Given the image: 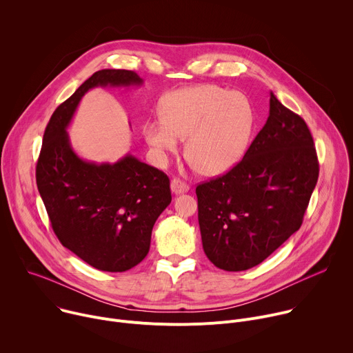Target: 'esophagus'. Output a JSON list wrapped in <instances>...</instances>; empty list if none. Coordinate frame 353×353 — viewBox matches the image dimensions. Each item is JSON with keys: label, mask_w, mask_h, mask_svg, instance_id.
<instances>
[{"label": "esophagus", "mask_w": 353, "mask_h": 353, "mask_svg": "<svg viewBox=\"0 0 353 353\" xmlns=\"http://www.w3.org/2000/svg\"><path fill=\"white\" fill-rule=\"evenodd\" d=\"M170 188H172L173 194H183V192H187L190 187L187 183L181 181L180 179H173L170 183Z\"/></svg>", "instance_id": "obj_1"}]
</instances>
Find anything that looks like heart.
Segmentation results:
<instances>
[{
  "label": "heart",
  "mask_w": 353,
  "mask_h": 353,
  "mask_svg": "<svg viewBox=\"0 0 353 353\" xmlns=\"http://www.w3.org/2000/svg\"><path fill=\"white\" fill-rule=\"evenodd\" d=\"M163 123L143 127L146 142L159 157L176 152L185 139V157L203 174H221L245 155L254 132L248 100L216 85H199L169 94L162 103Z\"/></svg>",
  "instance_id": "b5f03b06"
}]
</instances>
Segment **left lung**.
I'll use <instances>...</instances> for the list:
<instances>
[{
  "label": "left lung",
  "instance_id": "1",
  "mask_svg": "<svg viewBox=\"0 0 353 353\" xmlns=\"http://www.w3.org/2000/svg\"><path fill=\"white\" fill-rule=\"evenodd\" d=\"M319 170L306 121L271 92L268 120L243 159L195 188L208 260L225 271L263 263L301 226Z\"/></svg>",
  "mask_w": 353,
  "mask_h": 353
}]
</instances>
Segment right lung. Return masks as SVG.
Masks as SVG:
<instances>
[{
	"label": "right lung",
	"instance_id": "right-lung-1",
	"mask_svg": "<svg viewBox=\"0 0 353 353\" xmlns=\"http://www.w3.org/2000/svg\"><path fill=\"white\" fill-rule=\"evenodd\" d=\"M141 83L128 70L94 72L53 113L36 165L37 190L56 236L99 271L124 272L146 257L152 228L172 203L170 180L131 155L116 163L82 161L67 127L89 89Z\"/></svg>",
	"mask_w": 353,
	"mask_h": 353
}]
</instances>
